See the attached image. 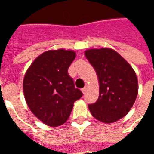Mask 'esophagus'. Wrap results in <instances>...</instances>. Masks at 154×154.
Masks as SVG:
<instances>
[{
  "instance_id": "1",
  "label": "esophagus",
  "mask_w": 154,
  "mask_h": 154,
  "mask_svg": "<svg viewBox=\"0 0 154 154\" xmlns=\"http://www.w3.org/2000/svg\"><path fill=\"white\" fill-rule=\"evenodd\" d=\"M87 86L86 85V86H85V87L82 88V92H83V94L86 93V91H87Z\"/></svg>"
}]
</instances>
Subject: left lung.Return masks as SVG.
I'll return each mask as SVG.
<instances>
[{"instance_id":"8db88e82","label":"left lung","mask_w":154,"mask_h":154,"mask_svg":"<svg viewBox=\"0 0 154 154\" xmlns=\"http://www.w3.org/2000/svg\"><path fill=\"white\" fill-rule=\"evenodd\" d=\"M85 55L97 72L100 83L97 102L88 105L91 113L107 124L119 120L130 110L138 95V79L134 71L110 48L89 49Z\"/></svg>"}]
</instances>
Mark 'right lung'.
Masks as SVG:
<instances>
[{
    "label": "right lung",
    "instance_id": "right-lung-1",
    "mask_svg": "<svg viewBox=\"0 0 154 154\" xmlns=\"http://www.w3.org/2000/svg\"><path fill=\"white\" fill-rule=\"evenodd\" d=\"M75 52L57 49L44 52L25 73L23 89L26 103L38 119L56 127L70 116L73 103L82 97L67 72Z\"/></svg>",
    "mask_w": 154,
    "mask_h": 154
}]
</instances>
